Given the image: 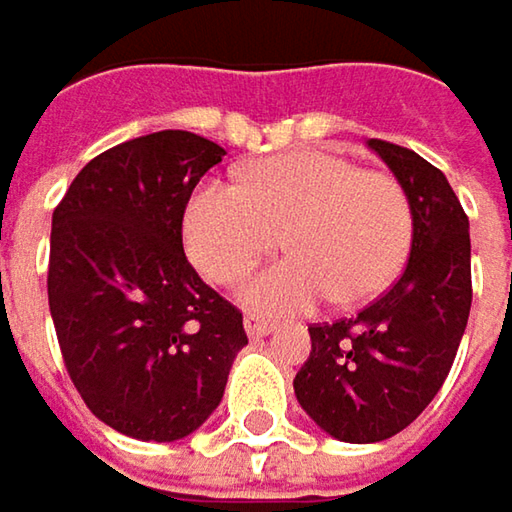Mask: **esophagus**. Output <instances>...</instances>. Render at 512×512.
I'll return each instance as SVG.
<instances>
[{"label":"esophagus","instance_id":"obj_1","mask_svg":"<svg viewBox=\"0 0 512 512\" xmlns=\"http://www.w3.org/2000/svg\"><path fill=\"white\" fill-rule=\"evenodd\" d=\"M244 332H247L250 338H265V335L274 332V323H271V320H262V317H256V314H247V317H244Z\"/></svg>","mask_w":512,"mask_h":512}]
</instances>
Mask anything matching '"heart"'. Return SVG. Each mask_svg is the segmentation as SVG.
I'll use <instances>...</instances> for the list:
<instances>
[{"instance_id": "obj_1", "label": "heart", "mask_w": 512, "mask_h": 512, "mask_svg": "<svg viewBox=\"0 0 512 512\" xmlns=\"http://www.w3.org/2000/svg\"><path fill=\"white\" fill-rule=\"evenodd\" d=\"M186 250L212 282H230L279 241L291 256L238 279V300L262 314L379 297L414 236L405 189L329 151H291L250 168L244 186L209 180L189 198Z\"/></svg>"}]
</instances>
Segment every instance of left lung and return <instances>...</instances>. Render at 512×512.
Returning a JSON list of instances; mask_svg holds the SVG:
<instances>
[{
  "instance_id": "left-lung-1",
  "label": "left lung",
  "mask_w": 512,
  "mask_h": 512,
  "mask_svg": "<svg viewBox=\"0 0 512 512\" xmlns=\"http://www.w3.org/2000/svg\"><path fill=\"white\" fill-rule=\"evenodd\" d=\"M405 189L411 256L396 285L358 317L314 323L297 402L341 443H379L420 417L455 361L469 306V218L446 174L393 142L367 139Z\"/></svg>"
}]
</instances>
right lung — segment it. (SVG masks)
<instances>
[{"label": "right lung", "instance_id": "right-lung-1", "mask_svg": "<svg viewBox=\"0 0 512 512\" xmlns=\"http://www.w3.org/2000/svg\"><path fill=\"white\" fill-rule=\"evenodd\" d=\"M227 151L189 130L122 142L52 215L49 309L63 364L104 425L174 443L221 405L247 344L241 311L183 253V212Z\"/></svg>", "mask_w": 512, "mask_h": 512}]
</instances>
